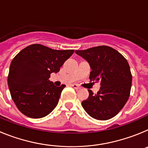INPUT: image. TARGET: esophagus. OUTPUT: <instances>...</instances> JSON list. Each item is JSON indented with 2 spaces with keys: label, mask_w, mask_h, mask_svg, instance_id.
I'll return each instance as SVG.
<instances>
[{
  "label": "esophagus",
  "mask_w": 148,
  "mask_h": 148,
  "mask_svg": "<svg viewBox=\"0 0 148 148\" xmlns=\"http://www.w3.org/2000/svg\"><path fill=\"white\" fill-rule=\"evenodd\" d=\"M72 87H73V88H75V90H80L81 89L80 86H78L76 84H72Z\"/></svg>",
  "instance_id": "1"
}]
</instances>
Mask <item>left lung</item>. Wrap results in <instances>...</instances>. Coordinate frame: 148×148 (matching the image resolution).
<instances>
[{
	"label": "left lung",
	"mask_w": 148,
	"mask_h": 148,
	"mask_svg": "<svg viewBox=\"0 0 148 148\" xmlns=\"http://www.w3.org/2000/svg\"><path fill=\"white\" fill-rule=\"evenodd\" d=\"M75 53L89 63L92 70L90 80L101 84L97 94L88 90L89 97L82 101V107L95 119L113 118L130 96L132 75L127 61L118 51L108 46L76 50Z\"/></svg>",
	"instance_id": "obj_1"
}]
</instances>
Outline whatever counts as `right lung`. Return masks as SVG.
<instances>
[{
  "label": "right lung",
  "instance_id": "right-lung-1",
  "mask_svg": "<svg viewBox=\"0 0 148 148\" xmlns=\"http://www.w3.org/2000/svg\"><path fill=\"white\" fill-rule=\"evenodd\" d=\"M74 49L56 50L32 44L22 49L12 61L8 86L19 110L33 119L47 116L55 109L65 85L56 87L49 80L57 73Z\"/></svg>",
  "mask_w": 148,
  "mask_h": 148
}]
</instances>
